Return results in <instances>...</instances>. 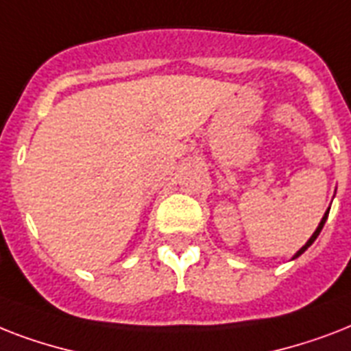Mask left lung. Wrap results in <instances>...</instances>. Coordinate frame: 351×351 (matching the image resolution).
I'll use <instances>...</instances> for the list:
<instances>
[{
	"label": "left lung",
	"mask_w": 351,
	"mask_h": 351,
	"mask_svg": "<svg viewBox=\"0 0 351 351\" xmlns=\"http://www.w3.org/2000/svg\"><path fill=\"white\" fill-rule=\"evenodd\" d=\"M328 213H330V208L326 209V213H324V217H322V219H321V222H319V226H317V230L313 231V234H311V237H310V240H308V242H306V244L302 245V247H300V250L297 251V253H295L293 256H291V258H293V261H295V258H297V256L302 255V253H304V251L308 250V247H310V245L313 244V242H315V239H317V237H319V233H321V231H322V228H324V224H326Z\"/></svg>",
	"instance_id": "obj_1"
}]
</instances>
